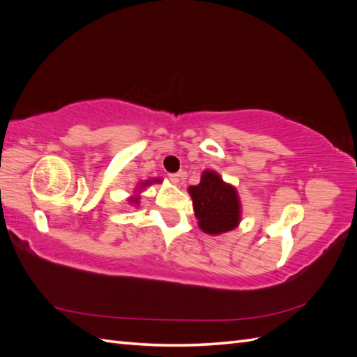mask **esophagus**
I'll return each instance as SVG.
<instances>
[{"label":"esophagus","instance_id":"34e87169","mask_svg":"<svg viewBox=\"0 0 357 357\" xmlns=\"http://www.w3.org/2000/svg\"><path fill=\"white\" fill-rule=\"evenodd\" d=\"M183 177H186V172H171V174H168V178L174 183V185H177L180 178Z\"/></svg>","mask_w":357,"mask_h":357}]
</instances>
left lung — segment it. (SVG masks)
I'll return each instance as SVG.
<instances>
[{
  "mask_svg": "<svg viewBox=\"0 0 357 357\" xmlns=\"http://www.w3.org/2000/svg\"><path fill=\"white\" fill-rule=\"evenodd\" d=\"M189 193L199 228L210 235L229 232L241 220V202L232 185L215 171L205 169L199 185L189 186Z\"/></svg>",
  "mask_w": 357,
  "mask_h": 357,
  "instance_id": "8db88e82",
  "label": "left lung"
}]
</instances>
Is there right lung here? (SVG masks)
Wrapping results in <instances>:
<instances>
[{
    "instance_id": "right-lung-1",
    "label": "right lung",
    "mask_w": 357,
    "mask_h": 357,
    "mask_svg": "<svg viewBox=\"0 0 357 357\" xmlns=\"http://www.w3.org/2000/svg\"><path fill=\"white\" fill-rule=\"evenodd\" d=\"M159 181H162V180H159V178H153V180H147V181L142 183V186H138V189H142V188H146L147 185H152V183H159ZM137 193H139V190H137ZM138 199H139V197H138V195H135V197H131V198H129V202H131V204H138Z\"/></svg>"
}]
</instances>
